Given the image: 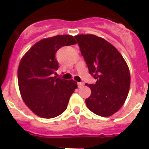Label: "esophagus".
I'll list each match as a JSON object with an SVG mask.
<instances>
[{
  "instance_id": "34e87169",
  "label": "esophagus",
  "mask_w": 149,
  "mask_h": 149,
  "mask_svg": "<svg viewBox=\"0 0 149 149\" xmlns=\"http://www.w3.org/2000/svg\"><path fill=\"white\" fill-rule=\"evenodd\" d=\"M77 85H78V88H82L84 85V84L83 83V82H78Z\"/></svg>"
}]
</instances>
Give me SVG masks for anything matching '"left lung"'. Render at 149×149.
I'll return each instance as SVG.
<instances>
[{
    "label": "left lung",
    "instance_id": "obj_1",
    "mask_svg": "<svg viewBox=\"0 0 149 149\" xmlns=\"http://www.w3.org/2000/svg\"><path fill=\"white\" fill-rule=\"evenodd\" d=\"M78 43L88 72L97 82L90 88L86 105L95 114L109 116L125 103L130 88L128 65L114 46L95 35H77Z\"/></svg>",
    "mask_w": 149,
    "mask_h": 149
}]
</instances>
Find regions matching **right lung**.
Instances as JSON below:
<instances>
[{
	"mask_svg": "<svg viewBox=\"0 0 149 149\" xmlns=\"http://www.w3.org/2000/svg\"><path fill=\"white\" fill-rule=\"evenodd\" d=\"M77 44L72 36L45 38L32 46L18 67L19 89L25 104L42 118H53L64 112L77 88L76 81L52 77L59 68L56 52L63 46Z\"/></svg>",
	"mask_w": 149,
	"mask_h": 149,
	"instance_id": "right-lung-1",
	"label": "right lung"
}]
</instances>
